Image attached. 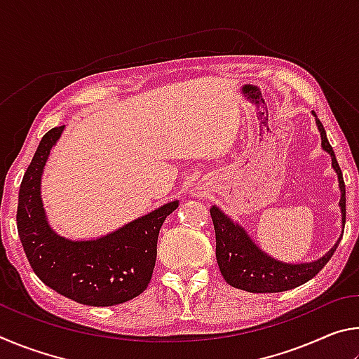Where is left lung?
Returning <instances> with one entry per match:
<instances>
[{
  "label": "left lung",
  "instance_id": "1",
  "mask_svg": "<svg viewBox=\"0 0 359 359\" xmlns=\"http://www.w3.org/2000/svg\"><path fill=\"white\" fill-rule=\"evenodd\" d=\"M312 115L321 136V147L326 154H330L332 169L337 174L340 190L339 208L340 214H342V226H345V184L342 171H340L331 144L327 141L323 125L313 111ZM210 215L215 228V257L222 276L231 287L248 291V293H280V291L296 288L309 282L331 259L340 238H342L340 236L334 247H331V250L318 259L309 261V263H283V261L261 250L245 228L231 220L220 208L212 205Z\"/></svg>",
  "mask_w": 359,
  "mask_h": 359
}]
</instances>
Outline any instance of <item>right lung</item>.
Segmentation results:
<instances>
[{"label":"right lung","instance_id":"right-lung-1","mask_svg":"<svg viewBox=\"0 0 359 359\" xmlns=\"http://www.w3.org/2000/svg\"><path fill=\"white\" fill-rule=\"evenodd\" d=\"M63 131L65 126H57L46 133L23 175L17 209L19 238L34 274L48 288L83 306H117L149 287L158 234L179 201L163 204L101 238L74 241L60 236L47 220L41 179Z\"/></svg>","mask_w":359,"mask_h":359}]
</instances>
